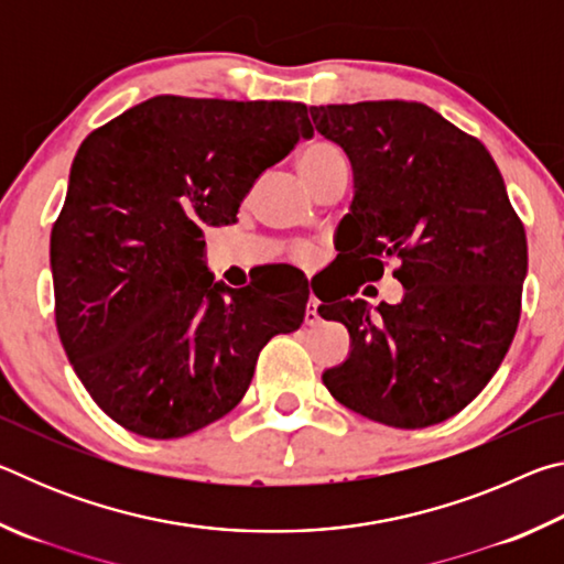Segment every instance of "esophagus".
<instances>
[{
    "label": "esophagus",
    "mask_w": 564,
    "mask_h": 564,
    "mask_svg": "<svg viewBox=\"0 0 564 564\" xmlns=\"http://www.w3.org/2000/svg\"><path fill=\"white\" fill-rule=\"evenodd\" d=\"M318 321H321V316H318V299H316V295H311L308 308H305V323H308V326H316Z\"/></svg>",
    "instance_id": "34e87169"
}]
</instances>
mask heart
Here are the masks:
<instances>
[{"label": "heart", "mask_w": 564, "mask_h": 564, "mask_svg": "<svg viewBox=\"0 0 564 564\" xmlns=\"http://www.w3.org/2000/svg\"><path fill=\"white\" fill-rule=\"evenodd\" d=\"M295 164H299V171H301L305 184L313 186V181H316L321 174H326L328 169L346 166V156H343V151L336 144H330V141L313 139L311 144H305L301 149L299 161H295ZM291 256L303 265H308V263H313V259H316V253H313V248H308V246H295Z\"/></svg>", "instance_id": "heart-1"}]
</instances>
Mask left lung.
Masks as SVG:
<instances>
[{
  "mask_svg": "<svg viewBox=\"0 0 564 564\" xmlns=\"http://www.w3.org/2000/svg\"><path fill=\"white\" fill-rule=\"evenodd\" d=\"M311 117L352 166L338 256L360 281L383 279L393 259L405 289L376 313L360 299L318 305L350 333V356L323 383L376 423H443L490 383L518 330L528 238L500 169L417 101L328 104Z\"/></svg>",
  "mask_w": 564,
  "mask_h": 564,
  "instance_id": "obj_1",
  "label": "left lung"
}]
</instances>
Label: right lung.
Wrapping results in <instances>:
<instances>
[{
	"label": "right lung",
	"instance_id": "obj_1",
	"mask_svg": "<svg viewBox=\"0 0 564 564\" xmlns=\"http://www.w3.org/2000/svg\"><path fill=\"white\" fill-rule=\"evenodd\" d=\"M301 101L154 97L76 151L52 228L54 316L76 376L127 431L171 441L241 403L261 348L301 328L308 283L279 265L214 281L204 228L236 221L265 169L311 139Z\"/></svg>",
	"mask_w": 564,
	"mask_h": 564
}]
</instances>
